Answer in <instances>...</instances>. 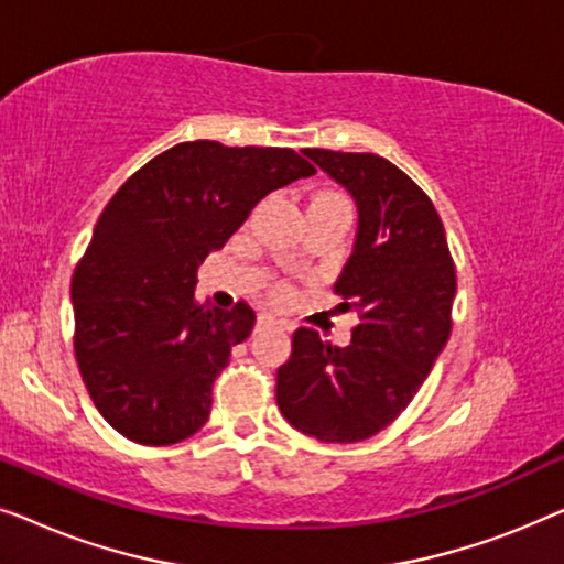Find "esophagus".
Segmentation results:
<instances>
[{
	"mask_svg": "<svg viewBox=\"0 0 564 564\" xmlns=\"http://www.w3.org/2000/svg\"><path fill=\"white\" fill-rule=\"evenodd\" d=\"M259 326H288V323L274 318V315H269V313H261L259 315Z\"/></svg>",
	"mask_w": 564,
	"mask_h": 564,
	"instance_id": "1",
	"label": "esophagus"
}]
</instances>
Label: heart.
<instances>
[{"label": "heart", "mask_w": 564, "mask_h": 564, "mask_svg": "<svg viewBox=\"0 0 564 564\" xmlns=\"http://www.w3.org/2000/svg\"><path fill=\"white\" fill-rule=\"evenodd\" d=\"M315 197H344V195H338V192H315V195H313V199ZM290 284L288 282H276L274 284V297L276 300H288L290 297Z\"/></svg>", "instance_id": "heart-1"}]
</instances>
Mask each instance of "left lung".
<instances>
[{
	"mask_svg": "<svg viewBox=\"0 0 564 564\" xmlns=\"http://www.w3.org/2000/svg\"><path fill=\"white\" fill-rule=\"evenodd\" d=\"M303 153L357 199V243L334 292L359 323L344 349L297 328L276 369V405L303 434L354 444L421 390L452 334L457 272L434 203L403 169L377 153Z\"/></svg>",
	"mask_w": 564,
	"mask_h": 564,
	"instance_id": "left-lung-1",
	"label": "left lung"
}]
</instances>
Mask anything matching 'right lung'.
<instances>
[{"mask_svg": "<svg viewBox=\"0 0 564 564\" xmlns=\"http://www.w3.org/2000/svg\"><path fill=\"white\" fill-rule=\"evenodd\" d=\"M315 174L274 145L184 141L115 192L72 276L74 354L97 411L130 442L169 446L205 426L213 382L249 338L246 300L195 297L197 267L261 197Z\"/></svg>", "mask_w": 564, "mask_h": 564, "instance_id": "1", "label": "right lung"}]
</instances>
